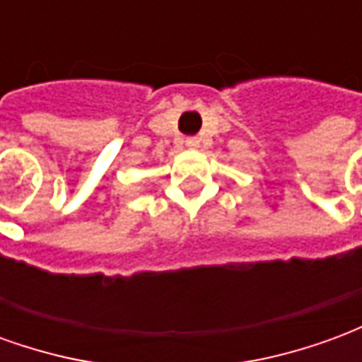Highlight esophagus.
I'll use <instances>...</instances> for the list:
<instances>
[{
  "label": "esophagus",
  "mask_w": 362,
  "mask_h": 362,
  "mask_svg": "<svg viewBox=\"0 0 362 362\" xmlns=\"http://www.w3.org/2000/svg\"><path fill=\"white\" fill-rule=\"evenodd\" d=\"M186 145H188L189 149H197V147H199V137H188V139H186Z\"/></svg>",
  "instance_id": "obj_1"
}]
</instances>
